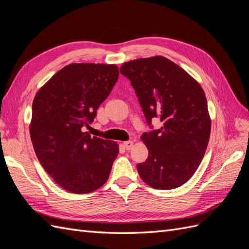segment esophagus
Here are the masks:
<instances>
[{
  "label": "esophagus",
  "mask_w": 249,
  "mask_h": 249,
  "mask_svg": "<svg viewBox=\"0 0 249 249\" xmlns=\"http://www.w3.org/2000/svg\"><path fill=\"white\" fill-rule=\"evenodd\" d=\"M124 146L125 147V149L130 150L134 146V142L133 141H125V142H124Z\"/></svg>",
  "instance_id": "1"
}]
</instances>
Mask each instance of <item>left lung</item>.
<instances>
[{"instance_id": "left-lung-1", "label": "left lung", "mask_w": 249, "mask_h": 249, "mask_svg": "<svg viewBox=\"0 0 249 249\" xmlns=\"http://www.w3.org/2000/svg\"><path fill=\"white\" fill-rule=\"evenodd\" d=\"M120 72L131 81L147 124L159 117V130L142 134L148 149L137 165L143 182L169 190L191 178L205 156L211 134L206 94L182 67L162 56L124 62Z\"/></svg>"}]
</instances>
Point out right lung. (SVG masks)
Wrapping results in <instances>:
<instances>
[{"mask_svg":"<svg viewBox=\"0 0 249 249\" xmlns=\"http://www.w3.org/2000/svg\"><path fill=\"white\" fill-rule=\"evenodd\" d=\"M115 64L71 63L57 71L32 105L30 136L43 169L66 191L90 193L107 182L115 141L83 132L118 79Z\"/></svg>","mask_w":249,"mask_h":249,"instance_id":"right-lung-1","label":"right lung"}]
</instances>
